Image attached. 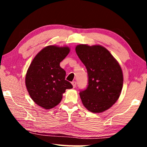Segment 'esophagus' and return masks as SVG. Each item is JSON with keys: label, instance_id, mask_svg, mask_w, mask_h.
I'll use <instances>...</instances> for the list:
<instances>
[{"label": "esophagus", "instance_id": "obj_1", "mask_svg": "<svg viewBox=\"0 0 147 147\" xmlns=\"http://www.w3.org/2000/svg\"><path fill=\"white\" fill-rule=\"evenodd\" d=\"M72 85H73L74 88H75L76 86V82L75 81H73V82H72Z\"/></svg>", "mask_w": 147, "mask_h": 147}]
</instances>
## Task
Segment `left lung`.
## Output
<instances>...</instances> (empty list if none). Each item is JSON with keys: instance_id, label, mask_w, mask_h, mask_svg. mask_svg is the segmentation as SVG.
<instances>
[{"instance_id": "obj_1", "label": "left lung", "mask_w": 147, "mask_h": 147, "mask_svg": "<svg viewBox=\"0 0 147 147\" xmlns=\"http://www.w3.org/2000/svg\"><path fill=\"white\" fill-rule=\"evenodd\" d=\"M76 53L88 74V86L80 92L85 108L93 113H101L111 108L120 96L123 74L120 65L101 45H78Z\"/></svg>"}]
</instances>
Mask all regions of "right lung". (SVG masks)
I'll return each instance as SVG.
<instances>
[{
  "label": "right lung",
  "mask_w": 147,
  "mask_h": 147,
  "mask_svg": "<svg viewBox=\"0 0 147 147\" xmlns=\"http://www.w3.org/2000/svg\"><path fill=\"white\" fill-rule=\"evenodd\" d=\"M69 52L68 47L47 46L30 65L25 77L26 89L34 102L44 109L58 105L66 89L73 88L65 79L66 73L59 65Z\"/></svg>",
  "instance_id": "right-lung-1"
}]
</instances>
